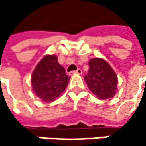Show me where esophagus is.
<instances>
[{"label": "esophagus", "mask_w": 146, "mask_h": 146, "mask_svg": "<svg viewBox=\"0 0 146 146\" xmlns=\"http://www.w3.org/2000/svg\"><path fill=\"white\" fill-rule=\"evenodd\" d=\"M73 74H82V70L81 69H77L76 71H71L69 73V75H73Z\"/></svg>", "instance_id": "1"}]
</instances>
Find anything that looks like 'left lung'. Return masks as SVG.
<instances>
[{
	"instance_id": "left-lung-1",
	"label": "left lung",
	"mask_w": 146,
	"mask_h": 146,
	"mask_svg": "<svg viewBox=\"0 0 146 146\" xmlns=\"http://www.w3.org/2000/svg\"><path fill=\"white\" fill-rule=\"evenodd\" d=\"M84 80L90 90L100 100L112 98L117 90V77L111 67L102 58H92Z\"/></svg>"
}]
</instances>
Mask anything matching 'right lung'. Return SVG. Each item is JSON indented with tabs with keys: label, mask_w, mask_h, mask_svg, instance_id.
<instances>
[{
	"label": "right lung",
	"mask_w": 146,
	"mask_h": 146,
	"mask_svg": "<svg viewBox=\"0 0 146 146\" xmlns=\"http://www.w3.org/2000/svg\"><path fill=\"white\" fill-rule=\"evenodd\" d=\"M70 77L57 61L56 55H46L38 63L31 76L34 93L43 102H50L59 97L68 86Z\"/></svg>",
	"instance_id": "right-lung-1"
}]
</instances>
